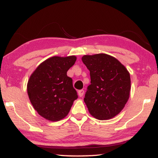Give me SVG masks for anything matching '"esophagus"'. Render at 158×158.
I'll use <instances>...</instances> for the list:
<instances>
[{
	"mask_svg": "<svg viewBox=\"0 0 158 158\" xmlns=\"http://www.w3.org/2000/svg\"><path fill=\"white\" fill-rule=\"evenodd\" d=\"M84 93H85V90H83V89H80V90L78 91V95L79 97H82Z\"/></svg>",
	"mask_w": 158,
	"mask_h": 158,
	"instance_id": "34e87169",
	"label": "esophagus"
}]
</instances>
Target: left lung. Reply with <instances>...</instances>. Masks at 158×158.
<instances>
[{"label": "left lung", "instance_id": "8db88e82", "mask_svg": "<svg viewBox=\"0 0 158 158\" xmlns=\"http://www.w3.org/2000/svg\"><path fill=\"white\" fill-rule=\"evenodd\" d=\"M81 60L90 74L84 98L89 114L100 120L113 118L128 101L129 72L118 60L106 54L84 55Z\"/></svg>", "mask_w": 158, "mask_h": 158}]
</instances>
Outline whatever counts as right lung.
<instances>
[{
	"label": "right lung",
	"instance_id": "obj_1",
	"mask_svg": "<svg viewBox=\"0 0 158 158\" xmlns=\"http://www.w3.org/2000/svg\"><path fill=\"white\" fill-rule=\"evenodd\" d=\"M76 56H54L33 71L27 85L31 103L39 115L49 121L66 117L78 95L67 71L74 65Z\"/></svg>",
	"mask_w": 158,
	"mask_h": 158
}]
</instances>
